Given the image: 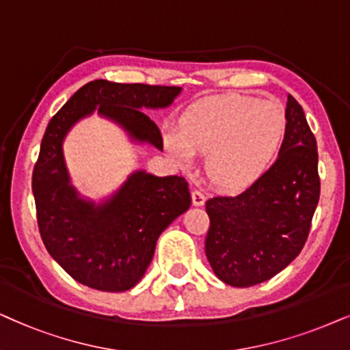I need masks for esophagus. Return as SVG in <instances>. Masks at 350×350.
<instances>
[{
  "label": "esophagus",
  "mask_w": 350,
  "mask_h": 350,
  "mask_svg": "<svg viewBox=\"0 0 350 350\" xmlns=\"http://www.w3.org/2000/svg\"><path fill=\"white\" fill-rule=\"evenodd\" d=\"M204 200H206V197H204L202 190H197V189L192 190V203L195 206H202V204H204Z\"/></svg>",
  "instance_id": "1"
}]
</instances>
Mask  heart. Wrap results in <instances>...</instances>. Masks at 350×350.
I'll return each mask as SVG.
<instances>
[{
    "mask_svg": "<svg viewBox=\"0 0 350 350\" xmlns=\"http://www.w3.org/2000/svg\"><path fill=\"white\" fill-rule=\"evenodd\" d=\"M286 136L288 116L280 102L227 92L190 105L179 131L166 129L163 142L184 167L192 166L195 155H206L208 179L227 192H240L275 163Z\"/></svg>",
    "mask_w": 350,
    "mask_h": 350,
    "instance_id": "obj_1",
    "label": "heart"
}]
</instances>
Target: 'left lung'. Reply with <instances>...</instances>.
<instances>
[{"label": "left lung", "instance_id": "left-lung-1", "mask_svg": "<svg viewBox=\"0 0 350 350\" xmlns=\"http://www.w3.org/2000/svg\"><path fill=\"white\" fill-rule=\"evenodd\" d=\"M286 116L285 146L262 178L234 197L206 202L204 253L227 285L246 288L277 275L309 237L320 198L319 152L304 110L291 94Z\"/></svg>", "mask_w": 350, "mask_h": 350}]
</instances>
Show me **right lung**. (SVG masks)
I'll use <instances>...</instances> for the list:
<instances>
[{
  "label": "right lung",
  "mask_w": 350,
  "mask_h": 350,
  "mask_svg": "<svg viewBox=\"0 0 350 350\" xmlns=\"http://www.w3.org/2000/svg\"><path fill=\"white\" fill-rule=\"evenodd\" d=\"M178 86L96 80L80 88L51 118L31 176L36 221L48 253L70 277L99 291H126L141 282L158 237L192 203L180 176L134 172L109 203L78 198L68 185L62 141L75 121L99 113L118 121L133 137L163 148L155 121L144 107L170 105Z\"/></svg>",
  "instance_id": "right-lung-1"
}]
</instances>
